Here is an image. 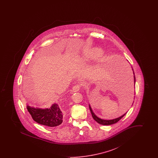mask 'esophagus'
<instances>
[{"label":"esophagus","instance_id":"1","mask_svg":"<svg viewBox=\"0 0 158 158\" xmlns=\"http://www.w3.org/2000/svg\"><path fill=\"white\" fill-rule=\"evenodd\" d=\"M80 89H81V86L79 85H75L73 87L72 91L73 92H77V91L80 90Z\"/></svg>","mask_w":158,"mask_h":158}]
</instances>
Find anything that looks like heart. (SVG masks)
Returning a JSON list of instances; mask_svg holds the SVG:
<instances>
[{"label":"heart","instance_id":"obj_1","mask_svg":"<svg viewBox=\"0 0 158 158\" xmlns=\"http://www.w3.org/2000/svg\"><path fill=\"white\" fill-rule=\"evenodd\" d=\"M97 51L96 50H90L86 51L83 56V59L85 60H89L92 59H95L97 57Z\"/></svg>","mask_w":158,"mask_h":158}]
</instances>
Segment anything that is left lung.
<instances>
[{
  "label": "left lung",
  "mask_w": 158,
  "mask_h": 158,
  "mask_svg": "<svg viewBox=\"0 0 158 158\" xmlns=\"http://www.w3.org/2000/svg\"><path fill=\"white\" fill-rule=\"evenodd\" d=\"M132 68V67H131ZM132 70H133V75H134V84H135V72H134V70H133V69L132 68ZM89 110H90V113L92 114V116L93 117V118L98 123L101 124V125H104V126H108V125H111L113 124H115L116 123H117L119 120H120L126 114V113H125L124 115H121L120 117L118 118H115V119H113V120H104V119H101L100 118L98 117L93 112L92 108H91V106L89 104Z\"/></svg>",
  "instance_id": "1"
}]
</instances>
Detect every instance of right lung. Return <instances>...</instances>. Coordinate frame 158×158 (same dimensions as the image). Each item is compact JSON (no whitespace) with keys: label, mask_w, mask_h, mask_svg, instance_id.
<instances>
[{"label":"right lung","mask_w":158,"mask_h":158,"mask_svg":"<svg viewBox=\"0 0 158 158\" xmlns=\"http://www.w3.org/2000/svg\"><path fill=\"white\" fill-rule=\"evenodd\" d=\"M27 108L32 119L41 125L52 127L59 126L63 122L64 113L57 104H53L49 108L43 109L29 105Z\"/></svg>","instance_id":"obj_1"}]
</instances>
